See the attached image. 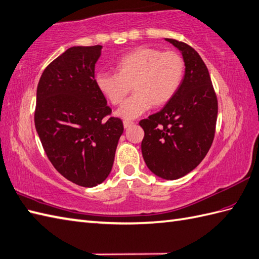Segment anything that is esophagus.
Returning <instances> with one entry per match:
<instances>
[{"instance_id": "obj_1", "label": "esophagus", "mask_w": 259, "mask_h": 259, "mask_svg": "<svg viewBox=\"0 0 259 259\" xmlns=\"http://www.w3.org/2000/svg\"><path fill=\"white\" fill-rule=\"evenodd\" d=\"M124 128L125 130H128L132 125H133L134 123L133 122H130V120H124Z\"/></svg>"}]
</instances>
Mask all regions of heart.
Here are the masks:
<instances>
[{
	"label": "heart",
	"instance_id": "obj_1",
	"mask_svg": "<svg viewBox=\"0 0 259 259\" xmlns=\"http://www.w3.org/2000/svg\"><path fill=\"white\" fill-rule=\"evenodd\" d=\"M185 74V61L176 52L141 47L116 62L115 74L97 73L96 88L112 105H120L130 93V99L117 115L124 119L141 116L149 108L167 104L176 95Z\"/></svg>",
	"mask_w": 259,
	"mask_h": 259
}]
</instances>
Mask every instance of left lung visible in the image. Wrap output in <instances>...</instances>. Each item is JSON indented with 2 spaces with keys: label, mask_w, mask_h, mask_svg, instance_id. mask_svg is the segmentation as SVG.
<instances>
[{
  "label": "left lung",
  "mask_w": 259,
  "mask_h": 259,
  "mask_svg": "<svg viewBox=\"0 0 259 259\" xmlns=\"http://www.w3.org/2000/svg\"><path fill=\"white\" fill-rule=\"evenodd\" d=\"M182 52L185 75L176 95L162 110L142 119V154L147 167L164 180H177L202 162L212 144L217 96L207 67L188 44L166 38Z\"/></svg>",
  "instance_id": "obj_1"
}]
</instances>
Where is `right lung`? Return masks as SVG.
Returning <instances> with one entry per match:
<instances>
[{
  "mask_svg": "<svg viewBox=\"0 0 259 259\" xmlns=\"http://www.w3.org/2000/svg\"><path fill=\"white\" fill-rule=\"evenodd\" d=\"M101 45L73 47L51 62L36 91L34 123L54 168L93 187L111 173L124 126L95 84Z\"/></svg>",
  "mask_w": 259,
  "mask_h": 259,
  "instance_id": "1",
  "label": "right lung"
}]
</instances>
